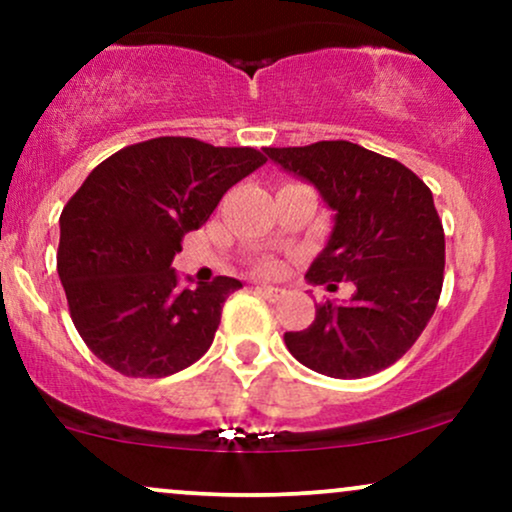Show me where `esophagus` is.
<instances>
[{
    "label": "esophagus",
    "mask_w": 512,
    "mask_h": 512,
    "mask_svg": "<svg viewBox=\"0 0 512 512\" xmlns=\"http://www.w3.org/2000/svg\"><path fill=\"white\" fill-rule=\"evenodd\" d=\"M257 291H260L262 293V296L264 298H267V301H279V298L281 296H284V289H279V286H257Z\"/></svg>",
    "instance_id": "obj_1"
}]
</instances>
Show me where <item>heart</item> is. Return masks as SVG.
Instances as JSON below:
<instances>
[{
	"label": "heart",
	"instance_id": "obj_1",
	"mask_svg": "<svg viewBox=\"0 0 512 512\" xmlns=\"http://www.w3.org/2000/svg\"><path fill=\"white\" fill-rule=\"evenodd\" d=\"M262 269H264V272H274V269H276V267H274V264H264V267H262Z\"/></svg>",
	"mask_w": 512,
	"mask_h": 512
}]
</instances>
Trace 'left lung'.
<instances>
[{"label":"left lung","mask_w":512,"mask_h":512,"mask_svg":"<svg viewBox=\"0 0 512 512\" xmlns=\"http://www.w3.org/2000/svg\"><path fill=\"white\" fill-rule=\"evenodd\" d=\"M298 178L313 182L334 211L325 250L305 279L346 303H317L308 330L286 332L296 361L339 380L368 378L399 361L436 310L445 269V233L431 190L407 166L351 142L264 149Z\"/></svg>","instance_id":"8db88e82"}]
</instances>
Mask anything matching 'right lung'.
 <instances>
[{"instance_id":"obj_1","label":"right lung","mask_w":512,"mask_h":512,"mask_svg":"<svg viewBox=\"0 0 512 512\" xmlns=\"http://www.w3.org/2000/svg\"><path fill=\"white\" fill-rule=\"evenodd\" d=\"M267 163L250 146L158 137L88 173L60 216L57 274L88 349L127 378H166L199 361L240 281L182 289L173 264L185 233Z\"/></svg>"}]
</instances>
